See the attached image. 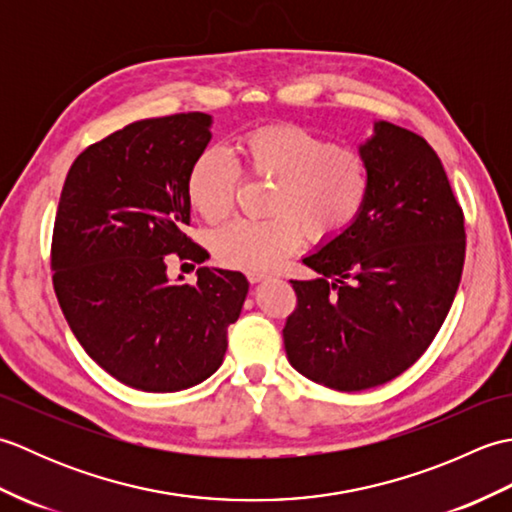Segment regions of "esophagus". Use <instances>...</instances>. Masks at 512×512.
<instances>
[{
    "instance_id": "esophagus-1",
    "label": "esophagus",
    "mask_w": 512,
    "mask_h": 512,
    "mask_svg": "<svg viewBox=\"0 0 512 512\" xmlns=\"http://www.w3.org/2000/svg\"><path fill=\"white\" fill-rule=\"evenodd\" d=\"M266 277H268L266 273H255V270H250V273H248L250 284H259V281H264Z\"/></svg>"
}]
</instances>
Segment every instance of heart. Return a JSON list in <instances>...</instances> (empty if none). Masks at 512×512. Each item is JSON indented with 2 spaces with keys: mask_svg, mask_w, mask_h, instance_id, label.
I'll list each match as a JSON object with an SVG mask.
<instances>
[{
  "mask_svg": "<svg viewBox=\"0 0 512 512\" xmlns=\"http://www.w3.org/2000/svg\"><path fill=\"white\" fill-rule=\"evenodd\" d=\"M248 176L273 180L268 220H235L213 237L220 262L233 268H275L299 246L301 231L325 242L361 213L369 189V167L354 147L330 145L306 127L275 123L248 129L235 140ZM239 169L222 149L209 147L193 160L187 198L206 222H222L231 211Z\"/></svg>",
  "mask_w": 512,
  "mask_h": 512,
  "instance_id": "1",
  "label": "heart"
}]
</instances>
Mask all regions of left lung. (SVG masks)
Returning a JSON list of instances; mask_svg holds the SVG:
<instances>
[{
	"mask_svg": "<svg viewBox=\"0 0 512 512\" xmlns=\"http://www.w3.org/2000/svg\"><path fill=\"white\" fill-rule=\"evenodd\" d=\"M369 167L361 213L290 281L297 308L284 328L290 365L339 391L383 385L436 339L460 286L464 213L422 136L376 121L358 147Z\"/></svg>",
	"mask_w": 512,
	"mask_h": 512,
	"instance_id": "left-lung-1",
	"label": "left lung"
}]
</instances>
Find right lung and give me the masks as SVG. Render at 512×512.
<instances>
[{
  "label": "right lung",
  "mask_w": 512,
  "mask_h": 512,
  "mask_svg": "<svg viewBox=\"0 0 512 512\" xmlns=\"http://www.w3.org/2000/svg\"><path fill=\"white\" fill-rule=\"evenodd\" d=\"M202 112L145 118L90 145L65 178L52 233V284L76 341L123 385L180 391L224 361L228 325L248 295L237 270L169 281L167 262L202 264L184 235L187 176L211 140Z\"/></svg>",
  "instance_id": "1"
}]
</instances>
